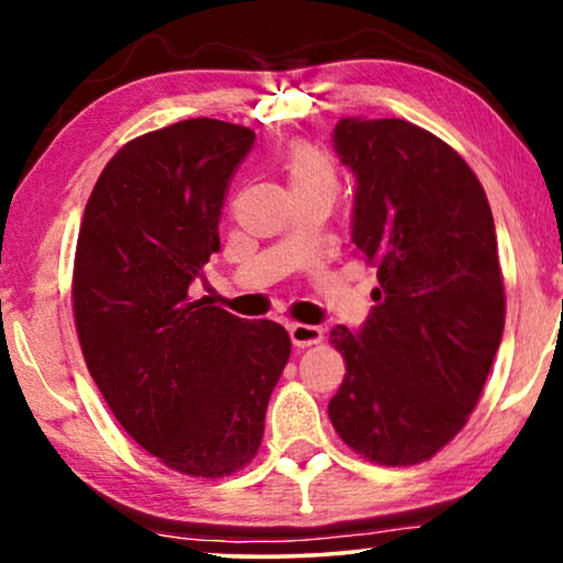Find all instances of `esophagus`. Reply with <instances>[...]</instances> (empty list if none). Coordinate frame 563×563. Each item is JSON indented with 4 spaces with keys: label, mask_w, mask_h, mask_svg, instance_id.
Wrapping results in <instances>:
<instances>
[{
    "label": "esophagus",
    "mask_w": 563,
    "mask_h": 563,
    "mask_svg": "<svg viewBox=\"0 0 563 563\" xmlns=\"http://www.w3.org/2000/svg\"><path fill=\"white\" fill-rule=\"evenodd\" d=\"M289 338L297 349H307V345H318L322 341V328L302 325V322H291Z\"/></svg>",
    "instance_id": "34e87169"
}]
</instances>
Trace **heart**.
I'll use <instances>...</instances> for the list:
<instances>
[{
    "mask_svg": "<svg viewBox=\"0 0 563 563\" xmlns=\"http://www.w3.org/2000/svg\"><path fill=\"white\" fill-rule=\"evenodd\" d=\"M284 172L295 189L297 197L307 195H325L333 199L341 187V172H338L335 158L318 145L299 141L289 148Z\"/></svg>",
    "mask_w": 563,
    "mask_h": 563,
    "instance_id": "b5f03b06",
    "label": "heart"
}]
</instances>
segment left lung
Here are the masks:
<instances>
[{"instance_id": "1", "label": "left lung", "mask_w": 563, "mask_h": 563, "mask_svg": "<svg viewBox=\"0 0 563 563\" xmlns=\"http://www.w3.org/2000/svg\"><path fill=\"white\" fill-rule=\"evenodd\" d=\"M335 148L358 181L356 256L379 287L358 333L330 330L345 376L328 415L358 456L415 466L466 426L503 341L495 220L476 174L426 128L345 118Z\"/></svg>"}]
</instances>
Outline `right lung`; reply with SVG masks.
<instances>
[{
	"label": "right lung",
	"instance_id": "obj_1",
	"mask_svg": "<svg viewBox=\"0 0 563 563\" xmlns=\"http://www.w3.org/2000/svg\"><path fill=\"white\" fill-rule=\"evenodd\" d=\"M253 141L210 118L133 137L99 174L76 241L71 305L91 379L141 449L195 479L251 464L291 351L276 322L189 295L220 251L222 205Z\"/></svg>",
	"mask_w": 563,
	"mask_h": 563
}]
</instances>
